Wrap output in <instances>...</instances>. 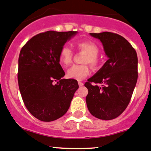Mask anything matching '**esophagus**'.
<instances>
[{
	"label": "esophagus",
	"instance_id": "esophagus-1",
	"mask_svg": "<svg viewBox=\"0 0 151 151\" xmlns=\"http://www.w3.org/2000/svg\"><path fill=\"white\" fill-rule=\"evenodd\" d=\"M78 84H79V86H83V83H82V82H78Z\"/></svg>",
	"mask_w": 151,
	"mask_h": 151
}]
</instances>
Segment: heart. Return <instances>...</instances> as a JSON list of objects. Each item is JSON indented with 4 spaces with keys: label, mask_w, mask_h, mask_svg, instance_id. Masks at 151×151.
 <instances>
[{
    "label": "heart",
    "mask_w": 151,
    "mask_h": 151,
    "mask_svg": "<svg viewBox=\"0 0 151 151\" xmlns=\"http://www.w3.org/2000/svg\"><path fill=\"white\" fill-rule=\"evenodd\" d=\"M77 48L87 53L84 60L85 63H90L92 66H96L99 64L97 55L99 52V49L96 44L91 41H80L77 44ZM73 51L68 46H63L59 54V60L63 66H68L72 62ZM89 67L87 65H74L67 71L68 77L77 80H82L89 74Z\"/></svg>",
    "instance_id": "heart-1"
}]
</instances>
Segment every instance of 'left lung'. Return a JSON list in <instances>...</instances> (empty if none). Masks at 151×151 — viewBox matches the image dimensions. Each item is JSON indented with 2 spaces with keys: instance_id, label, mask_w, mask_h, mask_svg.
<instances>
[{
  "instance_id": "obj_1",
  "label": "left lung",
  "mask_w": 151,
  "mask_h": 151,
  "mask_svg": "<svg viewBox=\"0 0 151 151\" xmlns=\"http://www.w3.org/2000/svg\"><path fill=\"white\" fill-rule=\"evenodd\" d=\"M90 35L101 41L108 60L85 83L88 90L87 106L96 118L112 120L119 116L130 102L137 81V55L131 44L117 33Z\"/></svg>"
}]
</instances>
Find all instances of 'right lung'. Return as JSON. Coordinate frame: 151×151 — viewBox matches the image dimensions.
Instances as JSON below:
<instances>
[{"mask_svg": "<svg viewBox=\"0 0 151 151\" xmlns=\"http://www.w3.org/2000/svg\"><path fill=\"white\" fill-rule=\"evenodd\" d=\"M77 33L49 30L33 36L21 50L19 91L28 110L40 121L50 122L64 115L78 89L77 80L62 78L65 72L59 60L61 48Z\"/></svg>", "mask_w": 151, "mask_h": 151, "instance_id": "obj_1", "label": "right lung"}]
</instances>
